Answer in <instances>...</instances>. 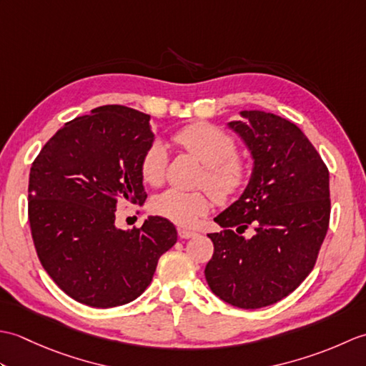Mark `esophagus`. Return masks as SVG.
<instances>
[{"instance_id": "obj_1", "label": "esophagus", "mask_w": 366, "mask_h": 366, "mask_svg": "<svg viewBox=\"0 0 366 366\" xmlns=\"http://www.w3.org/2000/svg\"><path fill=\"white\" fill-rule=\"evenodd\" d=\"M177 234L181 239H190L193 236H197L195 231H190V229H184V228H179L177 229Z\"/></svg>"}]
</instances>
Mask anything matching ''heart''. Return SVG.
I'll use <instances>...</instances> for the list:
<instances>
[{
	"label": "heart",
	"instance_id": "obj_1",
	"mask_svg": "<svg viewBox=\"0 0 366 366\" xmlns=\"http://www.w3.org/2000/svg\"><path fill=\"white\" fill-rule=\"evenodd\" d=\"M173 142L206 167L203 184L215 199L228 201L244 190L250 179V167L244 159L237 157L236 139L227 132L211 124H193L176 132ZM167 163L165 146L160 142L152 143L139 163L143 181L160 185L165 179ZM211 204V197L206 192L168 189L154 198L152 209L155 214L179 227H193L199 217L209 212Z\"/></svg>",
	"mask_w": 366,
	"mask_h": 366
}]
</instances>
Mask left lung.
Segmentation results:
<instances>
[{
  "mask_svg": "<svg viewBox=\"0 0 366 366\" xmlns=\"http://www.w3.org/2000/svg\"><path fill=\"white\" fill-rule=\"evenodd\" d=\"M228 122L250 151L245 190L215 217L204 269L211 291L232 307L254 310L291 294L310 272L327 234L329 169L305 134L282 116L242 110ZM253 227L252 238L242 232Z\"/></svg>",
  "mask_w": 366,
  "mask_h": 366,
  "instance_id": "obj_1",
  "label": "left lung"
}]
</instances>
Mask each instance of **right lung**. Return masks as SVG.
Instances as JSON below:
<instances>
[{"instance_id":"add662e5","label":"right lung","mask_w":366,"mask_h":366,"mask_svg":"<svg viewBox=\"0 0 366 366\" xmlns=\"http://www.w3.org/2000/svg\"><path fill=\"white\" fill-rule=\"evenodd\" d=\"M149 121L129 107H97L66 122L31 167L28 217L39 259L69 297L88 307L135 300L177 240L163 217L134 229L114 223L118 201L147 198L139 163L155 139Z\"/></svg>"}]
</instances>
